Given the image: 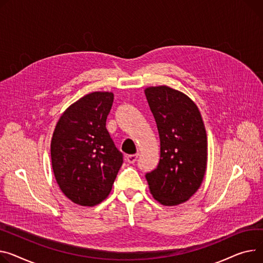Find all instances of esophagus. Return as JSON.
I'll return each instance as SVG.
<instances>
[{"instance_id": "1", "label": "esophagus", "mask_w": 263, "mask_h": 263, "mask_svg": "<svg viewBox=\"0 0 263 263\" xmlns=\"http://www.w3.org/2000/svg\"><path fill=\"white\" fill-rule=\"evenodd\" d=\"M137 157H138V154H130L127 156V161L130 164H134L137 161Z\"/></svg>"}]
</instances>
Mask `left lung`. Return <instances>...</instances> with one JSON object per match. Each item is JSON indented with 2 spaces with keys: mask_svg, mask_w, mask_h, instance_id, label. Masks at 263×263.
<instances>
[{
  "mask_svg": "<svg viewBox=\"0 0 263 263\" xmlns=\"http://www.w3.org/2000/svg\"><path fill=\"white\" fill-rule=\"evenodd\" d=\"M161 141V160L146 173L151 195L163 205L186 202L200 188L207 164V136L198 107L169 86L145 90Z\"/></svg>",
  "mask_w": 263,
  "mask_h": 263,
  "instance_id": "obj_1",
  "label": "left lung"
}]
</instances>
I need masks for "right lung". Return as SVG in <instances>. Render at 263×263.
I'll return each mask as SVG.
<instances>
[{"mask_svg": "<svg viewBox=\"0 0 263 263\" xmlns=\"http://www.w3.org/2000/svg\"><path fill=\"white\" fill-rule=\"evenodd\" d=\"M114 95L94 92L60 117L50 144L51 165L63 194L81 206H94L112 189L124 154L106 128Z\"/></svg>", "mask_w": 263, "mask_h": 263, "instance_id": "obj_1", "label": "right lung"}]
</instances>
